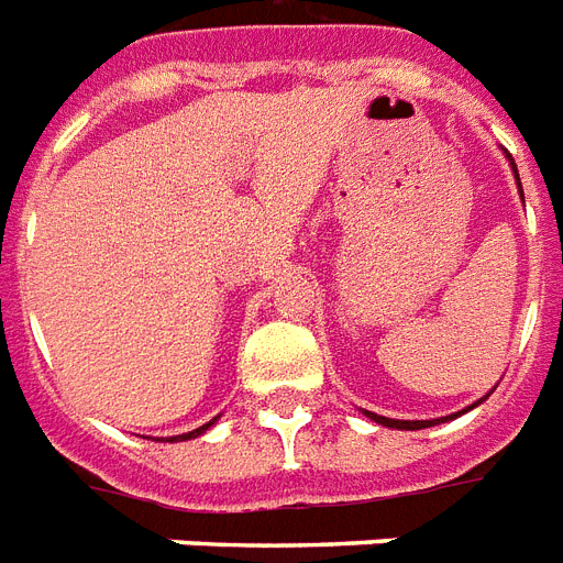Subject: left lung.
Returning a JSON list of instances; mask_svg holds the SVG:
<instances>
[{
  "mask_svg": "<svg viewBox=\"0 0 563 563\" xmlns=\"http://www.w3.org/2000/svg\"><path fill=\"white\" fill-rule=\"evenodd\" d=\"M517 172V169H515ZM517 184H520V178H517ZM523 192V189H520ZM371 420H376V423H383V427H391V429H427V427H435V420H391V418H383V415H374V411H365ZM444 420V418H441Z\"/></svg>",
  "mask_w": 563,
  "mask_h": 563,
  "instance_id": "1",
  "label": "left lung"
}]
</instances>
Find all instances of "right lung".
I'll return each mask as SVG.
<instances>
[{
	"label": "right lung",
	"instance_id": "add662e5",
	"mask_svg": "<svg viewBox=\"0 0 563 563\" xmlns=\"http://www.w3.org/2000/svg\"><path fill=\"white\" fill-rule=\"evenodd\" d=\"M212 427V420L210 423H203V427H198V429H192V432H187V435H175V438H169V441H187V438H195V435H201V432H207V429Z\"/></svg>",
	"mask_w": 563,
	"mask_h": 563
}]
</instances>
